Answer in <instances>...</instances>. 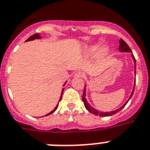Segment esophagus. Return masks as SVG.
Listing matches in <instances>:
<instances>
[{
    "mask_svg": "<svg viewBox=\"0 0 150 150\" xmlns=\"http://www.w3.org/2000/svg\"><path fill=\"white\" fill-rule=\"evenodd\" d=\"M74 76L75 77H84L85 76V74H83V72H80V71H78V72H76V74H74Z\"/></svg>",
    "mask_w": 150,
    "mask_h": 150,
    "instance_id": "34e87169",
    "label": "esophagus"
}]
</instances>
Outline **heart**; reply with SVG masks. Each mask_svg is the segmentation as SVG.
<instances>
[{
	"label": "heart",
	"instance_id": "b5f03b06",
	"mask_svg": "<svg viewBox=\"0 0 150 150\" xmlns=\"http://www.w3.org/2000/svg\"><path fill=\"white\" fill-rule=\"evenodd\" d=\"M101 47V43H96L95 44H93V45L90 46L88 47L86 49V54L87 55H91V54H93L94 53H96L97 50L100 49V47ZM109 52H110V49L107 47H103L100 50V54L102 56H106L109 54Z\"/></svg>",
	"mask_w": 150,
	"mask_h": 150
}]
</instances>
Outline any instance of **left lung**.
Wrapping results in <instances>:
<instances>
[{"label": "left lung", "mask_w": 150, "mask_h": 150, "mask_svg": "<svg viewBox=\"0 0 150 150\" xmlns=\"http://www.w3.org/2000/svg\"><path fill=\"white\" fill-rule=\"evenodd\" d=\"M119 50H120V52H129V53H131V54H132V50H131V49L128 46V44H127V43H126V42H125L122 39L120 40V47H119ZM131 56H132L133 61H134V64H135V71L134 72H135V74H136V72H137V71H136V67H137L136 66V65H137V64H136V59H135L134 56H133V54H131ZM134 83H136V80H135V81H134ZM134 89H135V86H134V87H133V91H132V93H131L130 96H129V100H127V102L125 103L124 104L122 105L120 108L117 109V110H114V111H111V112H100V111L96 110V109H94L93 107H92V106L89 104L88 103H87V101H86V86H84V90H83V93L82 100H83V102L84 106H85V107H86V110H88L90 112L93 113V114L96 115V116H100V117H110V116H112V115L116 114V113H117V112H118L119 111H120L121 110H122V109L123 108V107H124L126 105H127V103H128L129 100H130V98L132 97V96H133V92H134Z\"/></svg>", "instance_id": "obj_1"}]
</instances>
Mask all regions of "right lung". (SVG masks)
Here are the masks:
<instances>
[{"label": "right lung", "instance_id": "right-lung-1", "mask_svg": "<svg viewBox=\"0 0 150 150\" xmlns=\"http://www.w3.org/2000/svg\"><path fill=\"white\" fill-rule=\"evenodd\" d=\"M40 34H39V33H36V34H33V36H30V38H28V39L27 40H26V41H30V40H34V39H40ZM66 83H67V82H66ZM66 83H64V85H65V84H66ZM63 93H64V89H63V90H62L61 96H60V100H59V101H60V100H61L62 95H63ZM58 105H59V103H58V104L57 105V106H56L55 108H54V110H53L51 111V112H49V113H48V114L46 115V116H48V115L51 114V113H53V112H55V111L57 110V109Z\"/></svg>", "mask_w": 150, "mask_h": 150}]
</instances>
